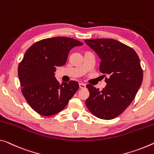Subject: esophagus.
<instances>
[{"label": "esophagus", "mask_w": 154, "mask_h": 154, "mask_svg": "<svg viewBox=\"0 0 154 154\" xmlns=\"http://www.w3.org/2000/svg\"><path fill=\"white\" fill-rule=\"evenodd\" d=\"M79 87L80 89H84L86 87V85L83 84V83H79Z\"/></svg>", "instance_id": "1"}]
</instances>
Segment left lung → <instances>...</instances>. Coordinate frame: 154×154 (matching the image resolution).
I'll return each mask as SVG.
<instances>
[{
    "label": "left lung",
    "mask_w": 154,
    "mask_h": 154,
    "mask_svg": "<svg viewBox=\"0 0 154 154\" xmlns=\"http://www.w3.org/2000/svg\"><path fill=\"white\" fill-rule=\"evenodd\" d=\"M100 59V71L109 75L107 85L99 91L91 85L87 107L96 117L112 120L131 103L143 82L140 59L131 47L112 38L85 40Z\"/></svg>",
    "instance_id": "8db88e82"
}]
</instances>
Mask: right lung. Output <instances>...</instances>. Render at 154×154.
<instances>
[{"label": "right lung", "mask_w": 154, "mask_h": 154, "mask_svg": "<svg viewBox=\"0 0 154 154\" xmlns=\"http://www.w3.org/2000/svg\"><path fill=\"white\" fill-rule=\"evenodd\" d=\"M82 42L68 37L49 38L33 44L18 66L22 93L30 107L42 116L62 111L79 88L76 81L60 83L56 67L67 62L71 49Z\"/></svg>", "instance_id": "1"}]
</instances>
